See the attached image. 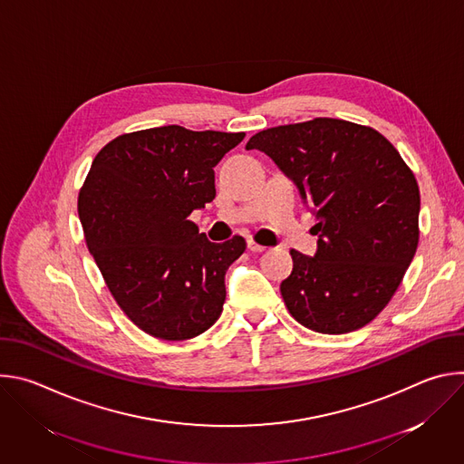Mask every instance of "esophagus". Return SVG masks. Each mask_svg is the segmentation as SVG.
Listing matches in <instances>:
<instances>
[{"label":"esophagus","mask_w":464,"mask_h":464,"mask_svg":"<svg viewBox=\"0 0 464 464\" xmlns=\"http://www.w3.org/2000/svg\"><path fill=\"white\" fill-rule=\"evenodd\" d=\"M247 249L253 251V253H262L264 249H266V246H262V244L255 242L253 238H249V240H247Z\"/></svg>","instance_id":"34e87169"}]
</instances>
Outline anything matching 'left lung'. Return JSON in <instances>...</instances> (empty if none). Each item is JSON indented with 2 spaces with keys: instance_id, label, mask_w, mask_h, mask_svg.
<instances>
[{
  "instance_id": "left-lung-1",
  "label": "left lung",
  "mask_w": 464,
  "mask_h": 464,
  "mask_svg": "<svg viewBox=\"0 0 464 464\" xmlns=\"http://www.w3.org/2000/svg\"><path fill=\"white\" fill-rule=\"evenodd\" d=\"M247 150L268 154L314 208L315 256L290 249L281 283L292 317L321 334L371 323L399 290L419 246L420 190L380 131L343 119L266 128Z\"/></svg>"
}]
</instances>
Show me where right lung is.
Instances as JSON below:
<instances>
[{"instance_id":"1","label":"right lung","mask_w":464,"mask_h":464,"mask_svg":"<svg viewBox=\"0 0 464 464\" xmlns=\"http://www.w3.org/2000/svg\"><path fill=\"white\" fill-rule=\"evenodd\" d=\"M244 131L178 124L130 131L95 156L79 192L90 253L126 317L149 336L183 342L222 314L224 276L246 249L215 244L188 220L217 196V163Z\"/></svg>"}]
</instances>
